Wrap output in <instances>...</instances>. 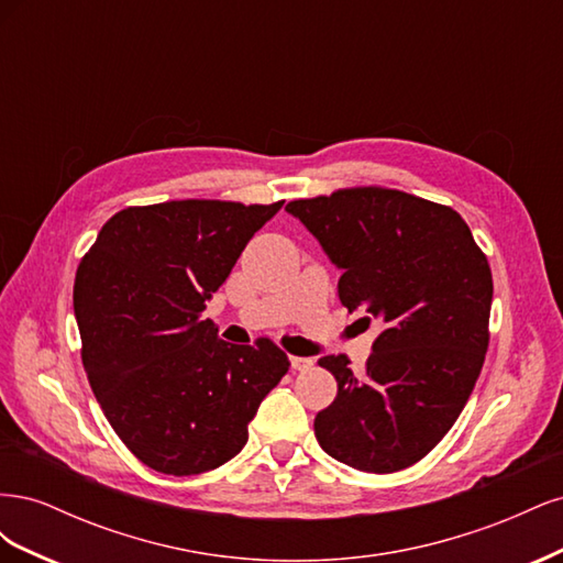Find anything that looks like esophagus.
Masks as SVG:
<instances>
[{
    "instance_id": "1",
    "label": "esophagus",
    "mask_w": 563,
    "mask_h": 563,
    "mask_svg": "<svg viewBox=\"0 0 563 563\" xmlns=\"http://www.w3.org/2000/svg\"><path fill=\"white\" fill-rule=\"evenodd\" d=\"M312 360L310 356H291V366H294V371H308V368H312Z\"/></svg>"
}]
</instances>
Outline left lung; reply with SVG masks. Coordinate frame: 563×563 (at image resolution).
<instances>
[{
	"label": "left lung",
	"instance_id": "left-lung-1",
	"mask_svg": "<svg viewBox=\"0 0 563 563\" xmlns=\"http://www.w3.org/2000/svg\"><path fill=\"white\" fill-rule=\"evenodd\" d=\"M300 218L343 275L338 298L383 321L364 373L321 356L338 395L314 418L319 446L354 470L416 465L453 428L488 350L493 277L457 211L389 187L296 199Z\"/></svg>",
	"mask_w": 563,
	"mask_h": 563
}]
</instances>
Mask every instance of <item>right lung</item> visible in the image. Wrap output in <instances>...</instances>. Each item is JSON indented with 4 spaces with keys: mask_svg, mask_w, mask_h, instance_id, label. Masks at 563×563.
<instances>
[{
    "mask_svg": "<svg viewBox=\"0 0 563 563\" xmlns=\"http://www.w3.org/2000/svg\"><path fill=\"white\" fill-rule=\"evenodd\" d=\"M282 203L129 207L81 258L73 300L84 371L112 430L143 465L174 476L225 465L291 366L269 338L232 345L201 319Z\"/></svg>",
    "mask_w": 563,
    "mask_h": 563,
    "instance_id": "obj_1",
    "label": "right lung"
}]
</instances>
